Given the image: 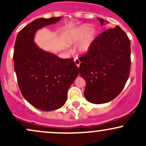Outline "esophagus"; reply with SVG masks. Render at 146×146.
Segmentation results:
<instances>
[{
  "instance_id": "34e87169",
  "label": "esophagus",
  "mask_w": 146,
  "mask_h": 146,
  "mask_svg": "<svg viewBox=\"0 0 146 146\" xmlns=\"http://www.w3.org/2000/svg\"><path fill=\"white\" fill-rule=\"evenodd\" d=\"M74 62L75 64V65H76V66H78V67H79V66H80V61L78 59V58H75V59L74 60Z\"/></svg>"
}]
</instances>
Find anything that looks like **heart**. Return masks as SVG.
Segmentation results:
<instances>
[{
  "label": "heart",
  "instance_id": "obj_1",
  "mask_svg": "<svg viewBox=\"0 0 146 146\" xmlns=\"http://www.w3.org/2000/svg\"><path fill=\"white\" fill-rule=\"evenodd\" d=\"M98 35L95 28L88 25H82L72 28L64 34V40L68 46H72L80 42L78 51L80 54L84 55L88 52Z\"/></svg>",
  "mask_w": 146,
  "mask_h": 146
}]
</instances>
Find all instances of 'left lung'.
Here are the masks:
<instances>
[{
  "label": "left lung",
  "instance_id": "obj_1",
  "mask_svg": "<svg viewBox=\"0 0 146 146\" xmlns=\"http://www.w3.org/2000/svg\"><path fill=\"white\" fill-rule=\"evenodd\" d=\"M98 18L102 25L108 23ZM80 60V74L86 81L85 98L95 104L109 102L121 93L128 79L130 40L117 25L99 35Z\"/></svg>",
  "mask_w": 146,
  "mask_h": 146
}]
</instances>
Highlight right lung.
<instances>
[{"mask_svg": "<svg viewBox=\"0 0 146 146\" xmlns=\"http://www.w3.org/2000/svg\"><path fill=\"white\" fill-rule=\"evenodd\" d=\"M60 17L40 18L19 31L14 45V70L22 95L43 111L58 109L67 100V91L78 77L73 59H60L34 42L38 30L58 23Z\"/></svg>", "mask_w": 146, "mask_h": 146, "instance_id": "obj_1", "label": "right lung"}]
</instances>
